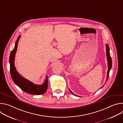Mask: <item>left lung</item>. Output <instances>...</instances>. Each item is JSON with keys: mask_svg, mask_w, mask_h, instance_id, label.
Wrapping results in <instances>:
<instances>
[{"mask_svg": "<svg viewBox=\"0 0 123 123\" xmlns=\"http://www.w3.org/2000/svg\"><path fill=\"white\" fill-rule=\"evenodd\" d=\"M106 54H107V61H108V73H107V80L106 81H107L108 78L109 77V73H110V71L111 68L112 67V60H111V55H110V48H109V46L108 44L106 45ZM102 86V87H103ZM70 92H71L72 94H74V95H76L77 96H78L77 95L74 94L71 90L69 89Z\"/></svg>", "mask_w": 123, "mask_h": 123, "instance_id": "8db88e82", "label": "left lung"}]
</instances>
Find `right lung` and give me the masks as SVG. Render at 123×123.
<instances>
[{"mask_svg":"<svg viewBox=\"0 0 123 123\" xmlns=\"http://www.w3.org/2000/svg\"><path fill=\"white\" fill-rule=\"evenodd\" d=\"M21 36L17 38L14 49L12 50L9 58L10 65V73L11 77L14 83L26 93L33 95H40L44 94L48 89V77L42 85H37L31 82L29 80L22 77L17 72L14 66L15 55L16 52L17 45Z\"/></svg>","mask_w":123,"mask_h":123,"instance_id":"right-lung-1","label":"right lung"}]
</instances>
